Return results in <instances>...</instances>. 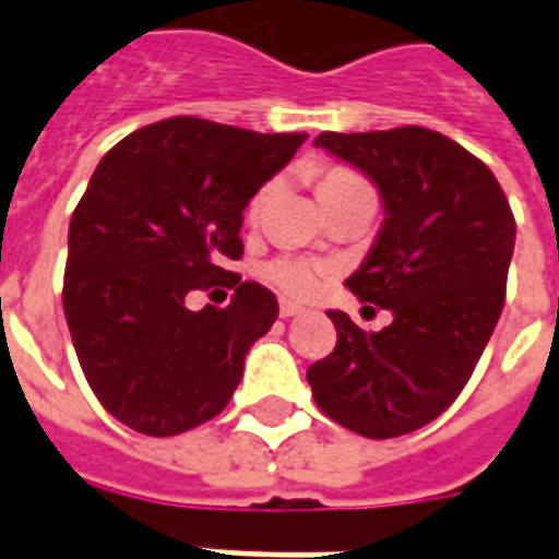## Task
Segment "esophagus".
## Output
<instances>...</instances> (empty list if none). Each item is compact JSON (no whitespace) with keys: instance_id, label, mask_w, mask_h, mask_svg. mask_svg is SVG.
<instances>
[{"instance_id":"34e87169","label":"esophagus","mask_w":559,"mask_h":559,"mask_svg":"<svg viewBox=\"0 0 559 559\" xmlns=\"http://www.w3.org/2000/svg\"><path fill=\"white\" fill-rule=\"evenodd\" d=\"M298 313H305V307L296 305V301H287V298H281V316H284V319H289V316H298Z\"/></svg>"}]
</instances>
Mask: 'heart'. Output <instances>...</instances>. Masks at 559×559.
<instances>
[{"instance_id": "1", "label": "heart", "mask_w": 559, "mask_h": 559, "mask_svg": "<svg viewBox=\"0 0 559 559\" xmlns=\"http://www.w3.org/2000/svg\"><path fill=\"white\" fill-rule=\"evenodd\" d=\"M359 182L357 174H350L345 168H328L319 177V197H328V193L340 191L345 186H354ZM272 193V186H263L261 191L254 193L252 202H249V217H258L263 209V202ZM263 278L270 281L272 287L281 289L284 296L289 298H310L316 296L322 284L331 278V266L324 261H316V258H307V254H275L270 261L263 263Z\"/></svg>"}]
</instances>
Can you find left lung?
I'll return each mask as SVG.
<instances>
[{"instance_id":"left-lung-1","label":"left lung","mask_w":559,"mask_h":559,"mask_svg":"<svg viewBox=\"0 0 559 559\" xmlns=\"http://www.w3.org/2000/svg\"><path fill=\"white\" fill-rule=\"evenodd\" d=\"M316 147L373 179L385 223L350 293L394 316L366 333L328 310L336 348L307 368L316 406L350 432L397 438L447 412L504 307L516 219L493 170L426 127L322 133Z\"/></svg>"}]
</instances>
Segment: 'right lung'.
<instances>
[{
	"instance_id": "add662e5",
	"label": "right lung",
	"mask_w": 559,
	"mask_h": 559,
	"mask_svg": "<svg viewBox=\"0 0 559 559\" xmlns=\"http://www.w3.org/2000/svg\"><path fill=\"white\" fill-rule=\"evenodd\" d=\"M307 133H254L179 116L135 130L100 159L69 223L63 310L100 406L153 438L217 417L278 298L240 281L243 209ZM228 308L188 311L193 288Z\"/></svg>"
}]
</instances>
